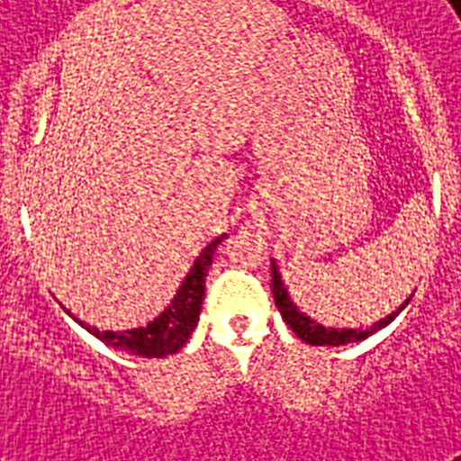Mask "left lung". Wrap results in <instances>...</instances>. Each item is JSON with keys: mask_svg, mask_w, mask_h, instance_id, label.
<instances>
[{"mask_svg": "<svg viewBox=\"0 0 461 461\" xmlns=\"http://www.w3.org/2000/svg\"><path fill=\"white\" fill-rule=\"evenodd\" d=\"M273 296L277 308H280L282 321L294 330V335L299 337L302 342L313 344V347H342V344L361 342V339H366V337L375 335L378 330L387 328V325H390V322H393L402 311H404V306L411 302V296H409L407 302L402 303V306H397V311H393V313L385 315V318H380L378 322H373L371 328H366V330L364 328H330V325L315 322L311 315L303 313L302 308H296L294 299H292L287 292V285H285V280H282L280 267H277L275 258H273Z\"/></svg>", "mask_w": 461, "mask_h": 461, "instance_id": "left-lung-1", "label": "left lung"}]
</instances>
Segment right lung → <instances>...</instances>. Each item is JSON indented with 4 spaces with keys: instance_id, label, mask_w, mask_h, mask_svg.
I'll return each mask as SVG.
<instances>
[{
    "instance_id": "add662e5",
    "label": "right lung",
    "mask_w": 461,
    "mask_h": 461,
    "mask_svg": "<svg viewBox=\"0 0 461 461\" xmlns=\"http://www.w3.org/2000/svg\"><path fill=\"white\" fill-rule=\"evenodd\" d=\"M227 234L212 239L194 260V266L188 270V275L181 282V287L176 289V294L169 302V306L148 322L146 328H131L124 332H114V330H97L90 328L88 322L78 321L76 315H71L81 328H86L93 337L103 339L104 344H110L114 349H122L126 354H136V357L148 358H162L176 351L188 342V337L198 325V315H201L203 294H205V275L208 267L212 266V253L217 251V246L222 244ZM68 313V311H67Z\"/></svg>"
}]
</instances>
